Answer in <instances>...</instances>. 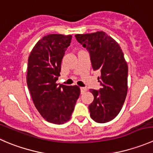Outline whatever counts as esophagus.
Returning a JSON list of instances; mask_svg holds the SVG:
<instances>
[{
    "label": "esophagus",
    "mask_w": 153,
    "mask_h": 153,
    "mask_svg": "<svg viewBox=\"0 0 153 153\" xmlns=\"http://www.w3.org/2000/svg\"><path fill=\"white\" fill-rule=\"evenodd\" d=\"M81 94H83V93H84V92H86L87 90V89L86 88V87H81Z\"/></svg>",
    "instance_id": "obj_1"
}]
</instances>
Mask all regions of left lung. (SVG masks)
Masks as SVG:
<instances>
[{"label":"left lung","mask_w":153,"mask_h":153,"mask_svg":"<svg viewBox=\"0 0 153 153\" xmlns=\"http://www.w3.org/2000/svg\"><path fill=\"white\" fill-rule=\"evenodd\" d=\"M76 39L90 54L92 66L100 72L102 88L90 89L94 96L89 105L90 117L96 123H105L117 116L128 92V65L119 44L104 31L76 34Z\"/></svg>","instance_id":"obj_1"}]
</instances>
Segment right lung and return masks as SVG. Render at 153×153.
Returning a JSON list of instances; mask_svg holds the SVG:
<instances>
[{
	"label": "right lung",
	"instance_id": "obj_1",
	"mask_svg": "<svg viewBox=\"0 0 153 153\" xmlns=\"http://www.w3.org/2000/svg\"><path fill=\"white\" fill-rule=\"evenodd\" d=\"M72 36L48 34L39 39L28 58L27 84L33 102L48 122L63 124L70 120L81 93L77 85H59L61 62Z\"/></svg>",
	"mask_w": 153,
	"mask_h": 153
}]
</instances>
